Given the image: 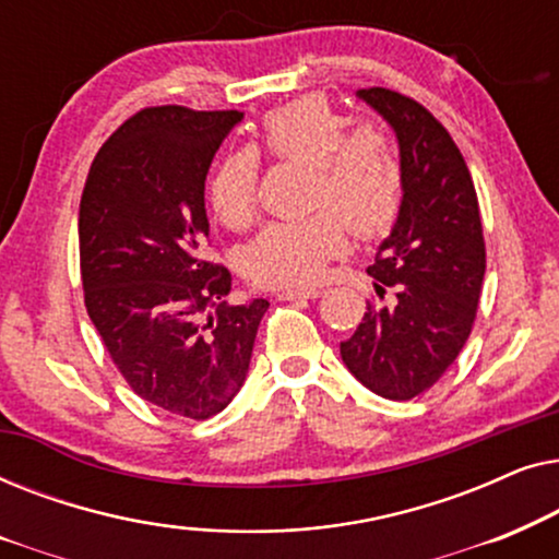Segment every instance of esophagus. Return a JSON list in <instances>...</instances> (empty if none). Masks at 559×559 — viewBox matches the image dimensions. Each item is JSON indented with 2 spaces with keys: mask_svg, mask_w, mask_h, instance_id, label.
I'll use <instances>...</instances> for the list:
<instances>
[{
  "mask_svg": "<svg viewBox=\"0 0 559 559\" xmlns=\"http://www.w3.org/2000/svg\"><path fill=\"white\" fill-rule=\"evenodd\" d=\"M323 293L320 289H282L277 293V300H316Z\"/></svg>",
  "mask_w": 559,
  "mask_h": 559,
  "instance_id": "esophagus-1",
  "label": "esophagus"
}]
</instances>
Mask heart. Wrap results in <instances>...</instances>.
Masks as SVG:
<instances>
[{
  "instance_id": "1",
  "label": "heart",
  "mask_w": 559,
  "mask_h": 559,
  "mask_svg": "<svg viewBox=\"0 0 559 559\" xmlns=\"http://www.w3.org/2000/svg\"><path fill=\"white\" fill-rule=\"evenodd\" d=\"M259 155L308 165V205L318 211L266 224L241 249V270L257 285H316L328 262L348 251V226L361 239H377L400 216L402 165L392 144L371 124L346 129L343 114L323 96L266 111L254 147L218 157L205 180V201L221 224L243 228L254 218Z\"/></svg>"
}]
</instances>
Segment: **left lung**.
Returning a JSON list of instances; mask_svg holds the SVG:
<instances>
[{
    "label": "left lung",
    "mask_w": 559,
    "mask_h": 559,
    "mask_svg": "<svg viewBox=\"0 0 559 559\" xmlns=\"http://www.w3.org/2000/svg\"><path fill=\"white\" fill-rule=\"evenodd\" d=\"M400 142L402 209L369 266L392 305L366 302L356 333L341 343L348 371L386 400H412L461 354L476 320L486 272L478 195L448 129L415 98L361 88Z\"/></svg>",
    "instance_id": "1"
}]
</instances>
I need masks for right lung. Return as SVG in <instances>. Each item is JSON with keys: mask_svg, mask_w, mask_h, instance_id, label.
I'll return each mask as SVG.
<instances>
[{"mask_svg": "<svg viewBox=\"0 0 559 559\" xmlns=\"http://www.w3.org/2000/svg\"><path fill=\"white\" fill-rule=\"evenodd\" d=\"M241 111L150 106L91 163L79 211L83 302L134 394L188 419L228 407L247 379L270 302H221L226 266L209 241L205 175Z\"/></svg>", "mask_w": 559, "mask_h": 559, "instance_id": "right-lung-1", "label": "right lung"}]
</instances>
